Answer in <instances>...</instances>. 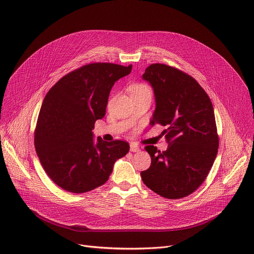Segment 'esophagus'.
<instances>
[{
  "label": "esophagus",
  "instance_id": "34e87169",
  "mask_svg": "<svg viewBox=\"0 0 254 254\" xmlns=\"http://www.w3.org/2000/svg\"><path fill=\"white\" fill-rule=\"evenodd\" d=\"M129 150H130L131 152H138V151H140V147H139V146H138L137 144H135V143H130V145H129Z\"/></svg>",
  "mask_w": 254,
  "mask_h": 254
}]
</instances>
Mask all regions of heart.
I'll use <instances>...</instances> for the list:
<instances>
[{"label": "heart", "mask_w": 254, "mask_h": 254, "mask_svg": "<svg viewBox=\"0 0 254 254\" xmlns=\"http://www.w3.org/2000/svg\"><path fill=\"white\" fill-rule=\"evenodd\" d=\"M132 93H138V92H150V88L147 85L144 84H137L131 88Z\"/></svg>", "instance_id": "obj_1"}]
</instances>
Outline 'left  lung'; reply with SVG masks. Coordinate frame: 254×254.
Masks as SVG:
<instances>
[{"mask_svg":"<svg viewBox=\"0 0 254 254\" xmlns=\"http://www.w3.org/2000/svg\"><path fill=\"white\" fill-rule=\"evenodd\" d=\"M143 80L153 88L155 110L150 125L167 128L165 151L146 146L149 169L144 184L155 193L176 199L193 192L206 179L217 155L219 140L213 105L195 79L164 64L147 66Z\"/></svg>","mask_w":254,"mask_h":254,"instance_id":"1","label":"left lung"}]
</instances>
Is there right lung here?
Returning <instances> with one entry per match:
<instances>
[{"label":"right lung","instance_id":"obj_1","mask_svg":"<svg viewBox=\"0 0 254 254\" xmlns=\"http://www.w3.org/2000/svg\"><path fill=\"white\" fill-rule=\"evenodd\" d=\"M131 64L108 63L81 66L53 85L44 98L35 130V148L50 179L63 190L83 193L103 185L127 142L93 140L95 123L106 113L109 93Z\"/></svg>","mask_w":254,"mask_h":254}]
</instances>
